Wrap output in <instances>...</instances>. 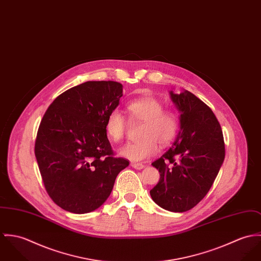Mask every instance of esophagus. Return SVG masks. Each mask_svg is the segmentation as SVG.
Instances as JSON below:
<instances>
[{"instance_id": "esophagus-1", "label": "esophagus", "mask_w": 261, "mask_h": 261, "mask_svg": "<svg viewBox=\"0 0 261 261\" xmlns=\"http://www.w3.org/2000/svg\"><path fill=\"white\" fill-rule=\"evenodd\" d=\"M131 166L133 167V168H135V169H137V170H141V169H143V167H144V164H142V163H131Z\"/></svg>"}]
</instances>
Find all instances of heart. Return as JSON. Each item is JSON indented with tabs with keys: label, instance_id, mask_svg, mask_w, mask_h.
<instances>
[{
	"label": "heart",
	"instance_id": "b5f03b06",
	"mask_svg": "<svg viewBox=\"0 0 261 261\" xmlns=\"http://www.w3.org/2000/svg\"><path fill=\"white\" fill-rule=\"evenodd\" d=\"M163 103L155 97H142L129 102L126 111L132 121H140L139 136L141 139L129 142L120 148L119 153L131 161H140L154 155L161 145L169 144L177 134L180 119L169 109H163ZM127 123L123 115L111 111L105 121V131L108 137L119 142L125 136Z\"/></svg>",
	"mask_w": 261,
	"mask_h": 261
}]
</instances>
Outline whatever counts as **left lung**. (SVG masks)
Instances as JSON below:
<instances>
[{"instance_id": "8db88e82", "label": "left lung", "mask_w": 261, "mask_h": 261, "mask_svg": "<svg viewBox=\"0 0 261 261\" xmlns=\"http://www.w3.org/2000/svg\"><path fill=\"white\" fill-rule=\"evenodd\" d=\"M180 112L173 145L152 165L160 172L150 190L153 201L172 212H185L204 198L225 157L220 124L212 110L191 92L170 91Z\"/></svg>"}]
</instances>
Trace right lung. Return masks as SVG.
I'll return each instance as SVG.
<instances>
[{
    "instance_id": "1",
    "label": "right lung",
    "mask_w": 261,
    "mask_h": 261,
    "mask_svg": "<svg viewBox=\"0 0 261 261\" xmlns=\"http://www.w3.org/2000/svg\"><path fill=\"white\" fill-rule=\"evenodd\" d=\"M122 92L118 82L88 81L59 95L43 116L35 155L49 196L66 211L83 214L99 208L129 165L114 156L105 131Z\"/></svg>"
}]
</instances>
